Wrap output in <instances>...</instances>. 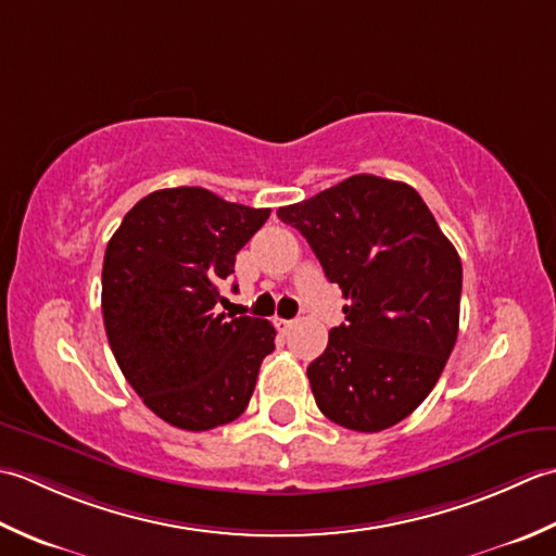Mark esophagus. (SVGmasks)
<instances>
[{
  "label": "esophagus",
  "instance_id": "1",
  "mask_svg": "<svg viewBox=\"0 0 556 556\" xmlns=\"http://www.w3.org/2000/svg\"><path fill=\"white\" fill-rule=\"evenodd\" d=\"M274 324H276V328H278L280 333H288L290 328H292V321H288V319H280V316H276Z\"/></svg>",
  "mask_w": 556,
  "mask_h": 556
}]
</instances>
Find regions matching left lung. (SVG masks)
<instances>
[{"label": "left lung", "instance_id": "obj_1", "mask_svg": "<svg viewBox=\"0 0 556 556\" xmlns=\"http://www.w3.org/2000/svg\"><path fill=\"white\" fill-rule=\"evenodd\" d=\"M343 290L345 324L307 367L328 420L381 432L434 389L458 338L463 268L432 211L405 182L355 175L278 208Z\"/></svg>", "mask_w": 556, "mask_h": 556}]
</instances>
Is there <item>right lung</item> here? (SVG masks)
I'll use <instances>...</instances> for the list:
<instances>
[{
  "label": "right lung",
  "instance_id": "1",
  "mask_svg": "<svg viewBox=\"0 0 556 556\" xmlns=\"http://www.w3.org/2000/svg\"><path fill=\"white\" fill-rule=\"evenodd\" d=\"M270 208L201 187L157 189L124 215L103 262V319L124 379L167 425L206 432L244 413L276 328L218 314L235 256Z\"/></svg>",
  "mask_w": 556,
  "mask_h": 556
}]
</instances>
